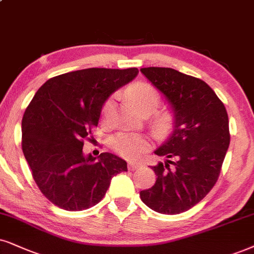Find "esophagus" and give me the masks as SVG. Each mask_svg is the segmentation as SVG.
I'll use <instances>...</instances> for the list:
<instances>
[{
    "label": "esophagus",
    "mask_w": 254,
    "mask_h": 254,
    "mask_svg": "<svg viewBox=\"0 0 254 254\" xmlns=\"http://www.w3.org/2000/svg\"><path fill=\"white\" fill-rule=\"evenodd\" d=\"M139 168V163L134 162V160H130V162H127V169L131 170V171H133V170H136Z\"/></svg>",
    "instance_id": "1"
}]
</instances>
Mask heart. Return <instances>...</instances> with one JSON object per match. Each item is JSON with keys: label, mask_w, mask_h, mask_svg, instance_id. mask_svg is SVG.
I'll use <instances>...</instances> for the list:
<instances>
[{"label": "heart", "mask_w": 254, "mask_h": 254, "mask_svg": "<svg viewBox=\"0 0 254 254\" xmlns=\"http://www.w3.org/2000/svg\"><path fill=\"white\" fill-rule=\"evenodd\" d=\"M125 94H127V98L132 102L134 108L142 114L145 111L152 112L158 107L160 102L158 90L150 83H137V84L130 86ZM112 107H114V102L110 99L104 105V117H109V115L112 111ZM111 147L118 155L127 157V158H134V157L139 156L140 153L147 150L149 140L143 134L123 132L112 138Z\"/></svg>", "instance_id": "heart-1"}]
</instances>
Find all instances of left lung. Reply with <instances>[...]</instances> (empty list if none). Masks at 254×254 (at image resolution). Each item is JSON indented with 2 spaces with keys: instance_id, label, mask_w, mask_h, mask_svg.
I'll list each match as a JSON object with an SVG mask.
<instances>
[{
  "instance_id": "1",
  "label": "left lung",
  "mask_w": 254,
  "mask_h": 254,
  "mask_svg": "<svg viewBox=\"0 0 254 254\" xmlns=\"http://www.w3.org/2000/svg\"><path fill=\"white\" fill-rule=\"evenodd\" d=\"M140 71L165 96L175 114L172 133L155 151L169 159L151 168L156 183L140 191V199L156 212H185L211 191L219 177L230 145L227 111L201 79L171 68L150 66Z\"/></svg>"
}]
</instances>
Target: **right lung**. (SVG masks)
I'll return each instance as SVG.
<instances>
[{"instance_id": "1", "label": "right lung", "mask_w": 254, "mask_h": 254, "mask_svg": "<svg viewBox=\"0 0 254 254\" xmlns=\"http://www.w3.org/2000/svg\"><path fill=\"white\" fill-rule=\"evenodd\" d=\"M138 75L137 68H90L48 79L22 118V150L42 193L66 211H82L103 199L111 178L127 171L109 152L83 153L102 108L116 90Z\"/></svg>"}]
</instances>
